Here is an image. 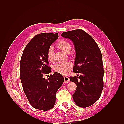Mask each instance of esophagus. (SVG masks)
Wrapping results in <instances>:
<instances>
[{
  "label": "esophagus",
  "mask_w": 124,
  "mask_h": 124,
  "mask_svg": "<svg viewBox=\"0 0 124 124\" xmlns=\"http://www.w3.org/2000/svg\"><path fill=\"white\" fill-rule=\"evenodd\" d=\"M63 78H64V83H68V82H70V80L68 77L64 76Z\"/></svg>",
  "instance_id": "obj_1"
}]
</instances>
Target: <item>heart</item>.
<instances>
[{
	"label": "heart",
	"mask_w": 124,
	"mask_h": 124,
	"mask_svg": "<svg viewBox=\"0 0 124 124\" xmlns=\"http://www.w3.org/2000/svg\"><path fill=\"white\" fill-rule=\"evenodd\" d=\"M56 46L65 53H69L71 49V44L69 41L66 40H61L57 43ZM47 58L50 62H54V51L52 47L48 48L47 52ZM72 68V63L70 62H59L54 66L53 69L55 72L62 74H68Z\"/></svg>",
	"instance_id": "obj_1"
}]
</instances>
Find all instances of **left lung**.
<instances>
[{
	"label": "left lung",
	"instance_id": "left-lung-1",
	"mask_svg": "<svg viewBox=\"0 0 124 124\" xmlns=\"http://www.w3.org/2000/svg\"><path fill=\"white\" fill-rule=\"evenodd\" d=\"M62 36L73 41L76 51L73 71L81 74L69 77L77 85L73 100L78 107L91 106L99 99L103 88L102 54L93 37L81 29L64 32Z\"/></svg>",
	"mask_w": 124,
	"mask_h": 124
}]
</instances>
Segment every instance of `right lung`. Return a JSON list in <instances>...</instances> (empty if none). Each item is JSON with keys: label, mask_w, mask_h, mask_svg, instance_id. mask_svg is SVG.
Segmentation results:
<instances>
[{"label": "right lung", "mask_w": 124, "mask_h": 124, "mask_svg": "<svg viewBox=\"0 0 124 124\" xmlns=\"http://www.w3.org/2000/svg\"><path fill=\"white\" fill-rule=\"evenodd\" d=\"M57 33H41L36 35L26 46L20 61V78L24 92L31 106L47 111L55 104L56 93L63 83L62 74L55 72L45 80L43 74L51 71L47 52L57 40Z\"/></svg>", "instance_id": "obj_1"}]
</instances>
